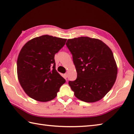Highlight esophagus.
<instances>
[{"instance_id":"esophagus-1","label":"esophagus","mask_w":134,"mask_h":134,"mask_svg":"<svg viewBox=\"0 0 134 134\" xmlns=\"http://www.w3.org/2000/svg\"><path fill=\"white\" fill-rule=\"evenodd\" d=\"M64 77H65V78H67V76H68V74H67V73H65V74H64Z\"/></svg>"}]
</instances>
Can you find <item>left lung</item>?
Masks as SVG:
<instances>
[{
  "label": "left lung",
  "instance_id": "1",
  "mask_svg": "<svg viewBox=\"0 0 134 134\" xmlns=\"http://www.w3.org/2000/svg\"><path fill=\"white\" fill-rule=\"evenodd\" d=\"M66 45L77 72L76 80L69 82L75 96L86 102L100 100L112 89L117 77L112 51L100 40L88 37L69 39Z\"/></svg>",
  "mask_w": 134,
  "mask_h": 134
}]
</instances>
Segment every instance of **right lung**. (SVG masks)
<instances>
[{
    "mask_svg": "<svg viewBox=\"0 0 134 134\" xmlns=\"http://www.w3.org/2000/svg\"><path fill=\"white\" fill-rule=\"evenodd\" d=\"M67 39L43 35L27 42L17 59V74L22 89L36 101L55 98L65 79L56 70L55 55Z\"/></svg>",
    "mask_w": 134,
    "mask_h": 134,
    "instance_id": "obj_1",
    "label": "right lung"
}]
</instances>
